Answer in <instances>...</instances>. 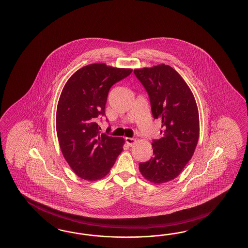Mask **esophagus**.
I'll use <instances>...</instances> for the list:
<instances>
[{
	"label": "esophagus",
	"mask_w": 248,
	"mask_h": 248,
	"mask_svg": "<svg viewBox=\"0 0 248 248\" xmlns=\"http://www.w3.org/2000/svg\"><path fill=\"white\" fill-rule=\"evenodd\" d=\"M126 143L128 146H133L137 143V140L135 139H131V138H126Z\"/></svg>",
	"instance_id": "34e87169"
}]
</instances>
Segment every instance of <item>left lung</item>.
<instances>
[{
    "label": "left lung",
    "mask_w": 248,
    "mask_h": 248,
    "mask_svg": "<svg viewBox=\"0 0 248 248\" xmlns=\"http://www.w3.org/2000/svg\"><path fill=\"white\" fill-rule=\"evenodd\" d=\"M134 73L148 93L153 116L162 127L161 138L152 144L154 156L139 163V170L151 183H166L179 176L196 150L200 131L196 99L169 65L136 69Z\"/></svg>",
    "instance_id": "obj_1"
}]
</instances>
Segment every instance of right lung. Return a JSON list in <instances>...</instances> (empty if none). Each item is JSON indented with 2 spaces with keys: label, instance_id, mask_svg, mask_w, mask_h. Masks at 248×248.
Instances as JSON below:
<instances>
[{
  "label": "right lung",
  "instance_id": "obj_1",
  "mask_svg": "<svg viewBox=\"0 0 248 248\" xmlns=\"http://www.w3.org/2000/svg\"><path fill=\"white\" fill-rule=\"evenodd\" d=\"M132 72L105 63L87 65L66 82L58 102L56 132L62 153L81 179H103L114 165L125 140L99 131L109 88Z\"/></svg>",
  "mask_w": 248,
  "mask_h": 248
}]
</instances>
